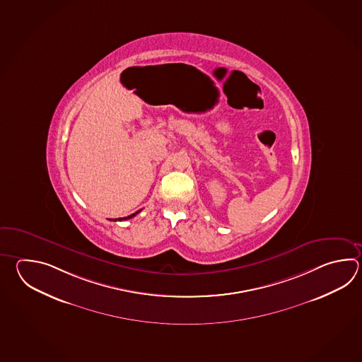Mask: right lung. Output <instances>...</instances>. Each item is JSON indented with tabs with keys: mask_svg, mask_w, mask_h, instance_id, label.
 <instances>
[{
	"mask_svg": "<svg viewBox=\"0 0 362 362\" xmlns=\"http://www.w3.org/2000/svg\"><path fill=\"white\" fill-rule=\"evenodd\" d=\"M138 213H141V210H138L136 213H134V214L129 215V216H125V218H124V221H126V219H132V218H133V216H135V215L138 214ZM115 221H122V218H119V219H115Z\"/></svg>",
	"mask_w": 362,
	"mask_h": 362,
	"instance_id": "1",
	"label": "right lung"
}]
</instances>
